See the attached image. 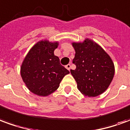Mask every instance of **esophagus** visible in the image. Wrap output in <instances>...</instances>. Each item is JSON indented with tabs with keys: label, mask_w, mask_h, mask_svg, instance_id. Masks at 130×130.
I'll return each mask as SVG.
<instances>
[{
	"label": "esophagus",
	"mask_w": 130,
	"mask_h": 130,
	"mask_svg": "<svg viewBox=\"0 0 130 130\" xmlns=\"http://www.w3.org/2000/svg\"><path fill=\"white\" fill-rule=\"evenodd\" d=\"M65 68L68 69V70H70V68H71V65L70 64H68V65H67L66 66H65Z\"/></svg>",
	"instance_id": "1"
}]
</instances>
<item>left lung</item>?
Instances as JSON below:
<instances>
[{
	"label": "left lung",
	"mask_w": 130,
	"mask_h": 130,
	"mask_svg": "<svg viewBox=\"0 0 130 130\" xmlns=\"http://www.w3.org/2000/svg\"><path fill=\"white\" fill-rule=\"evenodd\" d=\"M75 56L72 60L76 69L70 72L77 88L84 95L96 97L108 88L113 78L114 64L105 51L93 40L72 43Z\"/></svg>",
	"instance_id": "obj_1"
}]
</instances>
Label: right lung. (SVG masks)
Returning <instances> with one entry per match:
<instances>
[{"mask_svg":"<svg viewBox=\"0 0 130 130\" xmlns=\"http://www.w3.org/2000/svg\"><path fill=\"white\" fill-rule=\"evenodd\" d=\"M58 43L40 41L32 46L21 67V76L27 88L39 96H47L59 87L70 72L60 65L54 51Z\"/></svg>","mask_w":130,"mask_h":130,"instance_id":"obj_1","label":"right lung"}]
</instances>
